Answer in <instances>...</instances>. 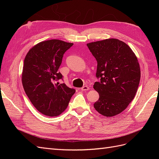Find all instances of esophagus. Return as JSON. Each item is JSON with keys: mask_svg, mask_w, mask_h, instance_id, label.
I'll return each instance as SVG.
<instances>
[{"mask_svg": "<svg viewBox=\"0 0 159 159\" xmlns=\"http://www.w3.org/2000/svg\"><path fill=\"white\" fill-rule=\"evenodd\" d=\"M81 91H88V90L89 89V88L88 87V85H84V87L81 88Z\"/></svg>", "mask_w": 159, "mask_h": 159, "instance_id": "34e87169", "label": "esophagus"}]
</instances>
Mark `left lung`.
<instances>
[{
  "label": "left lung",
  "instance_id": "obj_1",
  "mask_svg": "<svg viewBox=\"0 0 159 159\" xmlns=\"http://www.w3.org/2000/svg\"><path fill=\"white\" fill-rule=\"evenodd\" d=\"M98 61L93 85L99 95L93 106L103 116L111 117L125 109L135 96L141 78L137 57L131 48L115 38L87 44Z\"/></svg>",
  "mask_w": 159,
  "mask_h": 159
}]
</instances>
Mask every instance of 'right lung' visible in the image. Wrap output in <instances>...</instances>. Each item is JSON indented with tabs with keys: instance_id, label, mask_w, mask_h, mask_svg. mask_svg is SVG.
Listing matches in <instances>:
<instances>
[{
	"instance_id": "1",
	"label": "right lung",
	"mask_w": 159,
	"mask_h": 159,
	"mask_svg": "<svg viewBox=\"0 0 159 159\" xmlns=\"http://www.w3.org/2000/svg\"><path fill=\"white\" fill-rule=\"evenodd\" d=\"M73 44L56 39L43 41L28 51L24 61V89L34 107L46 116L61 114L75 92L65 84L55 83L62 78L58 69L64 54Z\"/></svg>"
}]
</instances>
